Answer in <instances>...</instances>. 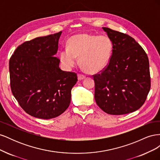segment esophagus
I'll return each mask as SVG.
<instances>
[{"instance_id": "1", "label": "esophagus", "mask_w": 160, "mask_h": 160, "mask_svg": "<svg viewBox=\"0 0 160 160\" xmlns=\"http://www.w3.org/2000/svg\"><path fill=\"white\" fill-rule=\"evenodd\" d=\"M85 78V76L84 75H82V74H79V75H78V79H79V81L83 80V79H84Z\"/></svg>"}]
</instances>
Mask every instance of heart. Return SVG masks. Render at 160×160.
Wrapping results in <instances>:
<instances>
[{
    "label": "heart",
    "mask_w": 160,
    "mask_h": 160,
    "mask_svg": "<svg viewBox=\"0 0 160 160\" xmlns=\"http://www.w3.org/2000/svg\"><path fill=\"white\" fill-rule=\"evenodd\" d=\"M113 49L111 38L106 35L81 33L72 36L68 47L61 50L59 59L65 68L71 69L79 62L91 72H98L106 68L110 61Z\"/></svg>",
    "instance_id": "obj_1"
}]
</instances>
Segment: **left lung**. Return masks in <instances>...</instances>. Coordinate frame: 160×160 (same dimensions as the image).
<instances>
[{
	"mask_svg": "<svg viewBox=\"0 0 160 160\" xmlns=\"http://www.w3.org/2000/svg\"><path fill=\"white\" fill-rule=\"evenodd\" d=\"M113 44L108 67L93 76L95 99L110 115H123L142 107L150 90L148 55L133 38L103 27Z\"/></svg>",
	"mask_w": 160,
	"mask_h": 160,
	"instance_id": "left-lung-1",
	"label": "left lung"
}]
</instances>
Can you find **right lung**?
<instances>
[{
    "mask_svg": "<svg viewBox=\"0 0 160 160\" xmlns=\"http://www.w3.org/2000/svg\"><path fill=\"white\" fill-rule=\"evenodd\" d=\"M61 33L23 42L9 61L12 93L24 111L32 117L54 118L69 106L77 75L62 71L60 60L55 57Z\"/></svg>",
    "mask_w": 160,
    "mask_h": 160,
    "instance_id": "right-lung-1",
    "label": "right lung"
}]
</instances>
